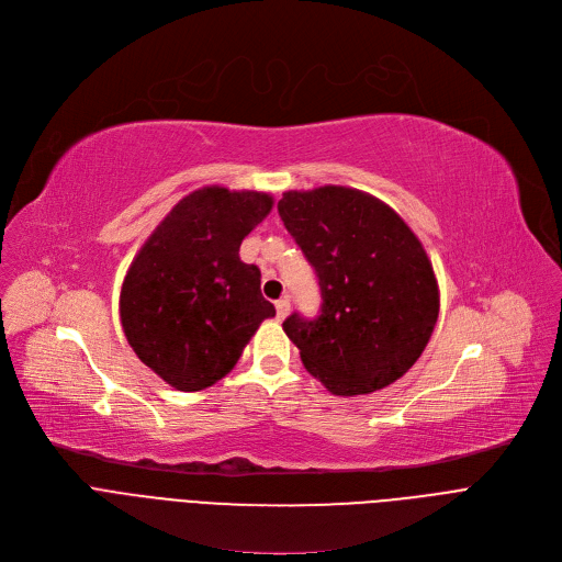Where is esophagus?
Listing matches in <instances>:
<instances>
[{
    "mask_svg": "<svg viewBox=\"0 0 562 562\" xmlns=\"http://www.w3.org/2000/svg\"><path fill=\"white\" fill-rule=\"evenodd\" d=\"M289 310H291V303H289V297L284 295V297H280V301L276 303V314H278V321H284V318H286V314H289Z\"/></svg>",
    "mask_w": 562,
    "mask_h": 562,
    "instance_id": "obj_1",
    "label": "esophagus"
}]
</instances>
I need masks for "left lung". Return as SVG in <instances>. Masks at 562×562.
<instances>
[{"instance_id": "8db88e82", "label": "left lung", "mask_w": 562, "mask_h": 562, "mask_svg": "<svg viewBox=\"0 0 562 562\" xmlns=\"http://www.w3.org/2000/svg\"><path fill=\"white\" fill-rule=\"evenodd\" d=\"M278 212L314 267L321 314L282 327L334 395L380 391L418 361L438 321L431 261L384 201L341 184L284 192Z\"/></svg>"}]
</instances>
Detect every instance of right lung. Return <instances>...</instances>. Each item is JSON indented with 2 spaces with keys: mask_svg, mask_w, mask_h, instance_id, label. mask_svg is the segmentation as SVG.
<instances>
[{
  "mask_svg": "<svg viewBox=\"0 0 562 562\" xmlns=\"http://www.w3.org/2000/svg\"><path fill=\"white\" fill-rule=\"evenodd\" d=\"M273 207L267 192L207 184L180 199L126 271L120 318L128 346L169 386L194 393L239 361L276 307L239 246Z\"/></svg>",
  "mask_w": 562,
  "mask_h": 562,
  "instance_id": "1",
  "label": "right lung"
}]
</instances>
